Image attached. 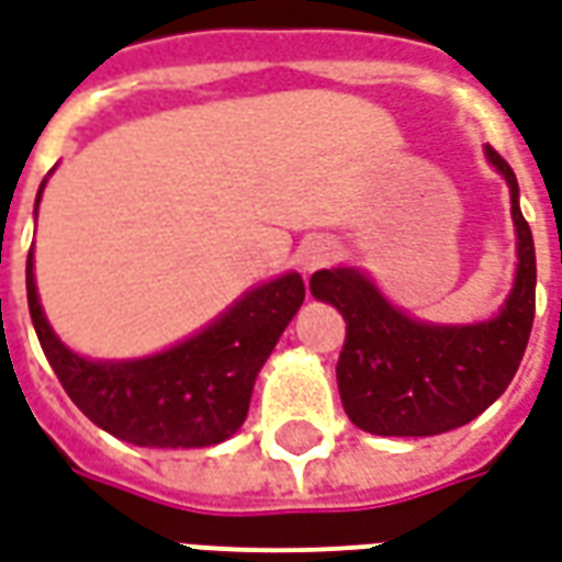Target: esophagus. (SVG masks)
<instances>
[{
	"instance_id": "esophagus-1",
	"label": "esophagus",
	"mask_w": 562,
	"mask_h": 562,
	"mask_svg": "<svg viewBox=\"0 0 562 562\" xmlns=\"http://www.w3.org/2000/svg\"><path fill=\"white\" fill-rule=\"evenodd\" d=\"M331 258H335V243L325 240V237H313V240L301 246V268H304V273H313V270L331 265Z\"/></svg>"
}]
</instances>
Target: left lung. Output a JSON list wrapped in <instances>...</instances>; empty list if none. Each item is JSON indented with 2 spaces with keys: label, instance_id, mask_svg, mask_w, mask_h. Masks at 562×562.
Returning a JSON list of instances; mask_svg holds the SVG:
<instances>
[{
  "label": "left lung",
  "instance_id": "obj_1",
  "mask_svg": "<svg viewBox=\"0 0 562 562\" xmlns=\"http://www.w3.org/2000/svg\"><path fill=\"white\" fill-rule=\"evenodd\" d=\"M486 158L512 188L517 277L499 316L477 325L411 319L352 268L316 270V301L335 304L347 322L337 359V390L347 417L371 435L423 438L472 423L508 390L536 316V246L517 203L508 160L486 145Z\"/></svg>",
  "mask_w": 562,
  "mask_h": 562
}]
</instances>
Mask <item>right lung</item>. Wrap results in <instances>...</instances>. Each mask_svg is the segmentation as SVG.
Returning a JSON list of instances; mask_svg holds the SVG:
<instances>
[{"label":"right lung","mask_w":562,"mask_h":562,"mask_svg":"<svg viewBox=\"0 0 562 562\" xmlns=\"http://www.w3.org/2000/svg\"><path fill=\"white\" fill-rule=\"evenodd\" d=\"M26 301L63 390L100 429L136 447H213L243 426L255 376L304 304V280L285 273L265 282L186 344L131 362H90L54 335L35 294L33 249Z\"/></svg>","instance_id":"add662e5"}]
</instances>
